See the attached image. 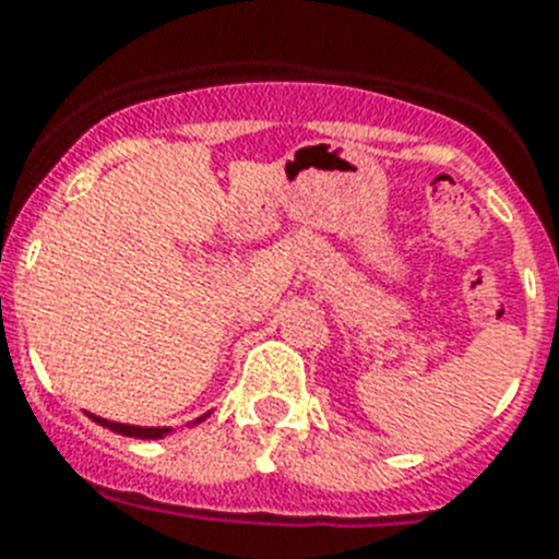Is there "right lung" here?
Here are the masks:
<instances>
[{"label": "right lung", "mask_w": 559, "mask_h": 559, "mask_svg": "<svg viewBox=\"0 0 559 559\" xmlns=\"http://www.w3.org/2000/svg\"><path fill=\"white\" fill-rule=\"evenodd\" d=\"M88 416L97 421V425H103V428L115 430V433H122V437H134V439H163L171 430V428H140V425H120V421L99 419V416H94V413H88ZM203 419H206V416H201L198 421H203Z\"/></svg>", "instance_id": "obj_1"}]
</instances>
